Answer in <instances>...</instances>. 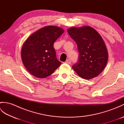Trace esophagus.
I'll list each match as a JSON object with an SVG mask.
<instances>
[{
  "mask_svg": "<svg viewBox=\"0 0 124 124\" xmlns=\"http://www.w3.org/2000/svg\"><path fill=\"white\" fill-rule=\"evenodd\" d=\"M65 63L67 64H70L71 63V61L70 59H68L66 61H65Z\"/></svg>",
  "mask_w": 124,
  "mask_h": 124,
  "instance_id": "34e87169",
  "label": "esophagus"
}]
</instances>
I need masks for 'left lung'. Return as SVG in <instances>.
Returning <instances> with one entry per match:
<instances>
[{"label":"left lung","mask_w":124,"mask_h":124,"mask_svg":"<svg viewBox=\"0 0 124 124\" xmlns=\"http://www.w3.org/2000/svg\"><path fill=\"white\" fill-rule=\"evenodd\" d=\"M68 32L77 45L79 57L73 69L80 77L90 79L101 73L108 59L107 47L101 36L88 26L72 27Z\"/></svg>","instance_id":"8db88e82"}]
</instances>
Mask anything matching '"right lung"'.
I'll return each instance as SVG.
<instances>
[{"label":"right lung","instance_id":"obj_1","mask_svg":"<svg viewBox=\"0 0 124 124\" xmlns=\"http://www.w3.org/2000/svg\"><path fill=\"white\" fill-rule=\"evenodd\" d=\"M64 32L62 29L47 26L37 31L23 44L21 58L23 64L31 75L46 78L60 67L53 47L54 42Z\"/></svg>","mask_w":124,"mask_h":124}]
</instances>
